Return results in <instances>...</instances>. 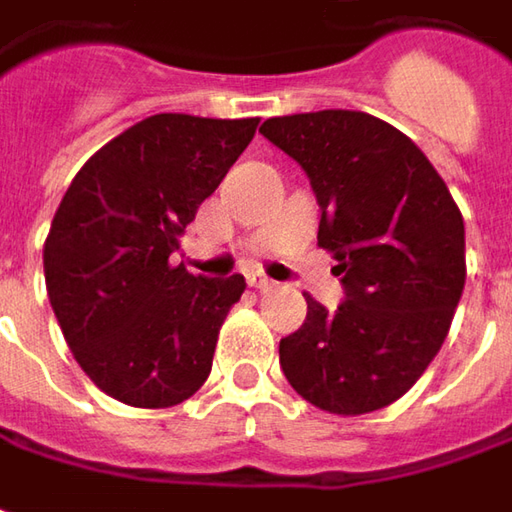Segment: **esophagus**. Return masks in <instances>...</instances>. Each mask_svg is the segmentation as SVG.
<instances>
[{
	"label": "esophagus",
	"instance_id": "esophagus-1",
	"mask_svg": "<svg viewBox=\"0 0 512 512\" xmlns=\"http://www.w3.org/2000/svg\"><path fill=\"white\" fill-rule=\"evenodd\" d=\"M249 286H255L260 292H269V289H275V280H269L266 275H260V272H252L249 275Z\"/></svg>",
	"mask_w": 512,
	"mask_h": 512
}]
</instances>
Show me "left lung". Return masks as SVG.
Wrapping results in <instances>:
<instances>
[{"mask_svg": "<svg viewBox=\"0 0 512 512\" xmlns=\"http://www.w3.org/2000/svg\"><path fill=\"white\" fill-rule=\"evenodd\" d=\"M260 134L298 163L321 206L318 246L338 260L344 303L306 298L280 369L335 415L389 407L424 375L464 292V220L407 134L364 111L272 117Z\"/></svg>", "mask_w": 512, "mask_h": 512, "instance_id": "left-lung-1", "label": "left lung"}]
</instances>
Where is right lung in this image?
Segmentation results:
<instances>
[{
	"mask_svg": "<svg viewBox=\"0 0 512 512\" xmlns=\"http://www.w3.org/2000/svg\"><path fill=\"white\" fill-rule=\"evenodd\" d=\"M257 123L154 114L102 145L56 209L42 252L56 321L82 372L128 407H174L212 372L246 280L168 257Z\"/></svg>",
	"mask_w": 512,
	"mask_h": 512,
	"instance_id": "add662e5",
	"label": "right lung"
}]
</instances>
